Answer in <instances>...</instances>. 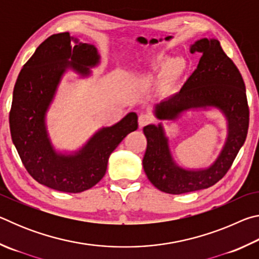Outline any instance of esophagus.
I'll return each mask as SVG.
<instances>
[{"label":"esophagus","mask_w":259,"mask_h":259,"mask_svg":"<svg viewBox=\"0 0 259 259\" xmlns=\"http://www.w3.org/2000/svg\"><path fill=\"white\" fill-rule=\"evenodd\" d=\"M153 120H154V119H153V116L150 115V114H140L139 117H138V124H139L140 128H142V126L151 123Z\"/></svg>","instance_id":"obj_1"}]
</instances>
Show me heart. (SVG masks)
<instances>
[{"mask_svg":"<svg viewBox=\"0 0 259 259\" xmlns=\"http://www.w3.org/2000/svg\"><path fill=\"white\" fill-rule=\"evenodd\" d=\"M147 66L152 69H161L162 78L166 83L176 81L184 71V61L179 57H170L166 52H159L148 60Z\"/></svg>","mask_w":259,"mask_h":259,"instance_id":"b5f03b06","label":"heart"}]
</instances>
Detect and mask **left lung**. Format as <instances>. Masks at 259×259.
Returning <instances> with one entry per match:
<instances>
[{"mask_svg":"<svg viewBox=\"0 0 259 259\" xmlns=\"http://www.w3.org/2000/svg\"><path fill=\"white\" fill-rule=\"evenodd\" d=\"M201 52L198 67L178 94L154 106L161 122L144 126L147 148L143 168L157 190L169 194L204 190L216 184L229 171L247 138L249 108L243 78L233 61L223 51L216 38H201L190 47ZM217 109L226 117L227 139L222 151L207 168L191 169L179 166L169 151L162 120H177L190 110Z\"/></svg>","mask_w":259,"mask_h":259,"instance_id":"8db88e82","label":"left lung"}]
</instances>
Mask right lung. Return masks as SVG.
<instances>
[{
	"mask_svg": "<svg viewBox=\"0 0 259 259\" xmlns=\"http://www.w3.org/2000/svg\"><path fill=\"white\" fill-rule=\"evenodd\" d=\"M99 64L94 45L59 33L38 46L17 78L9 116L12 142L30 176L52 190L80 193L95 186L105 176L112 152L138 128L137 114L130 112L117 123L96 131L78 150H56L47 114L63 76L72 71L81 78L90 77V68Z\"/></svg>",
	"mask_w": 259,
	"mask_h": 259,
	"instance_id": "obj_1",
	"label": "right lung"
}]
</instances>
